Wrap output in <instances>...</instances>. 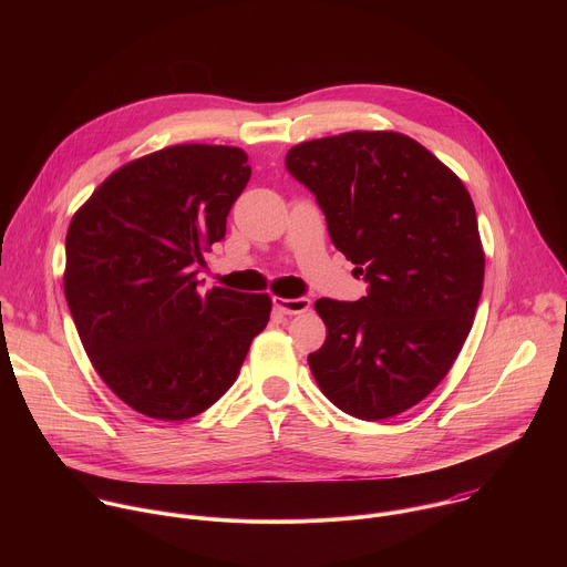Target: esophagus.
Instances as JSON below:
<instances>
[{
	"label": "esophagus",
	"instance_id": "34e87169",
	"mask_svg": "<svg viewBox=\"0 0 567 567\" xmlns=\"http://www.w3.org/2000/svg\"><path fill=\"white\" fill-rule=\"evenodd\" d=\"M274 305L282 311V313H302L311 307V300L300 296V298H274Z\"/></svg>",
	"mask_w": 567,
	"mask_h": 567
}]
</instances>
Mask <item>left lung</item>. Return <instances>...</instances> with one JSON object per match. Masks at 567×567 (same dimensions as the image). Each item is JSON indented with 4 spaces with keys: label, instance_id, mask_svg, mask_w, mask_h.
I'll list each match as a JSON object with an SVG mask.
<instances>
[{
    "label": "left lung",
    "instance_id": "1",
    "mask_svg": "<svg viewBox=\"0 0 567 567\" xmlns=\"http://www.w3.org/2000/svg\"><path fill=\"white\" fill-rule=\"evenodd\" d=\"M285 166L326 215L334 247L363 276L354 302L316 300L328 339L307 357L343 413L377 422L420 403L451 370L484 280L475 208L424 145L396 132L305 141Z\"/></svg>",
    "mask_w": 567,
    "mask_h": 567
}]
</instances>
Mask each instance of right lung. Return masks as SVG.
Instances as JSON below:
<instances>
[{"mask_svg":"<svg viewBox=\"0 0 567 567\" xmlns=\"http://www.w3.org/2000/svg\"><path fill=\"white\" fill-rule=\"evenodd\" d=\"M249 179L239 147L173 145L110 175L69 224L64 296L78 337L110 390L145 417L210 409L267 328V293H199L197 280Z\"/></svg>","mask_w":567,"mask_h":567,"instance_id":"1","label":"right lung"}]
</instances>
